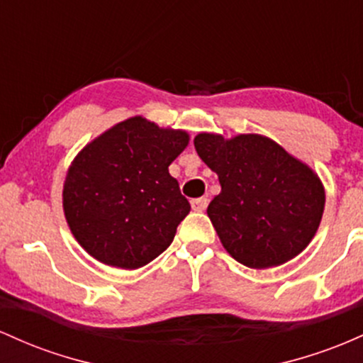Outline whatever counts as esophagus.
<instances>
[{
	"mask_svg": "<svg viewBox=\"0 0 363 363\" xmlns=\"http://www.w3.org/2000/svg\"><path fill=\"white\" fill-rule=\"evenodd\" d=\"M207 199L206 197H199V199H194L192 202V209L194 211H197V213H202V211H206V207H207Z\"/></svg>",
	"mask_w": 363,
	"mask_h": 363,
	"instance_id": "obj_1",
	"label": "esophagus"
}]
</instances>
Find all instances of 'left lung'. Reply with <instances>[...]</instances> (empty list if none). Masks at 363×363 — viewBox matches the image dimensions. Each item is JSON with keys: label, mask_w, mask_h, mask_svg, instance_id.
<instances>
[{"label": "left lung", "mask_w": 363, "mask_h": 363, "mask_svg": "<svg viewBox=\"0 0 363 363\" xmlns=\"http://www.w3.org/2000/svg\"><path fill=\"white\" fill-rule=\"evenodd\" d=\"M194 144L221 183L207 216L231 257L252 269H266L293 259L311 243L325 195L308 166L262 135L225 140L199 133Z\"/></svg>", "instance_id": "obj_1"}]
</instances>
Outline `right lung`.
Here are the masks:
<instances>
[{
  "mask_svg": "<svg viewBox=\"0 0 363 363\" xmlns=\"http://www.w3.org/2000/svg\"><path fill=\"white\" fill-rule=\"evenodd\" d=\"M186 144L185 132L135 116L85 145L68 169L63 209L92 257L137 269L171 245L190 203L168 168Z\"/></svg>",
  "mask_w": 363,
  "mask_h": 363,
  "instance_id": "right-lung-1",
  "label": "right lung"
}]
</instances>
